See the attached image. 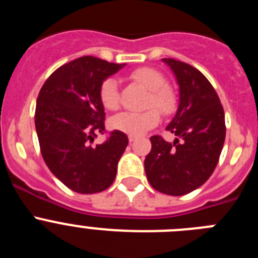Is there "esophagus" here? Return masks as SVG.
Returning a JSON list of instances; mask_svg holds the SVG:
<instances>
[{"label":"esophagus","mask_w":258,"mask_h":258,"mask_svg":"<svg viewBox=\"0 0 258 258\" xmlns=\"http://www.w3.org/2000/svg\"><path fill=\"white\" fill-rule=\"evenodd\" d=\"M137 140V137L134 136H129V142H134V141Z\"/></svg>","instance_id":"obj_1"}]
</instances>
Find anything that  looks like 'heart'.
Masks as SVG:
<instances>
[{
  "instance_id": "b5f03b06",
  "label": "heart",
  "mask_w": 258,
  "mask_h": 258,
  "mask_svg": "<svg viewBox=\"0 0 258 258\" xmlns=\"http://www.w3.org/2000/svg\"><path fill=\"white\" fill-rule=\"evenodd\" d=\"M131 77L150 90L147 106L152 108L146 109L143 112H131L125 111L120 112L111 118V126L113 129L129 136H141L156 126L160 121L159 109L163 115H172L178 106V95L172 86L166 85L165 76L160 71L151 67H141L134 70ZM99 98L104 108L115 111L120 104V94H118V84L113 77H108L102 83L99 89ZM156 106L157 110L153 107Z\"/></svg>"
}]
</instances>
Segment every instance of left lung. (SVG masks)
Here are the masks:
<instances>
[{"label":"left lung","mask_w":258,"mask_h":258,"mask_svg":"<svg viewBox=\"0 0 258 258\" xmlns=\"http://www.w3.org/2000/svg\"><path fill=\"white\" fill-rule=\"evenodd\" d=\"M179 86L177 112L166 131L177 138L169 143L154 136L145 159L150 184L160 192L181 197L206 183L217 165L226 126L217 93L207 77L192 66L164 58Z\"/></svg>","instance_id":"1"}]
</instances>
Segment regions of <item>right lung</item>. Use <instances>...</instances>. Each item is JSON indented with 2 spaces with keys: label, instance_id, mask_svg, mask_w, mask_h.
Here are the masks:
<instances>
[{
  "label": "right lung",
  "instance_id": "right-lung-1",
  "mask_svg": "<svg viewBox=\"0 0 258 258\" xmlns=\"http://www.w3.org/2000/svg\"><path fill=\"white\" fill-rule=\"evenodd\" d=\"M124 66L81 56L54 71L40 90L35 124L41 154L50 172L75 192H101L115 181L126 134L113 131L102 145L93 142L104 132L99 89Z\"/></svg>",
  "mask_w": 258,
  "mask_h": 258
}]
</instances>
